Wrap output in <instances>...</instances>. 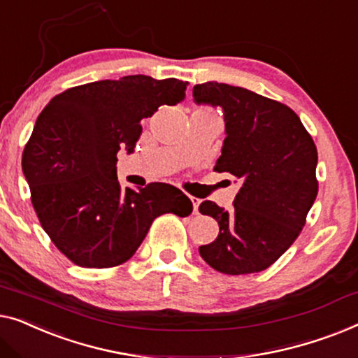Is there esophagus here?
Returning a JSON list of instances; mask_svg holds the SVG:
<instances>
[{"label": "esophagus", "mask_w": 358, "mask_h": 358, "mask_svg": "<svg viewBox=\"0 0 358 358\" xmlns=\"http://www.w3.org/2000/svg\"><path fill=\"white\" fill-rule=\"evenodd\" d=\"M189 199H191V204H193V210H194V214H198V208H199V203H201V201H199L198 198H194V196H189Z\"/></svg>", "instance_id": "34e87169"}]
</instances>
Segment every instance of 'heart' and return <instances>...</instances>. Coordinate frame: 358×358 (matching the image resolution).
<instances>
[{
    "mask_svg": "<svg viewBox=\"0 0 358 358\" xmlns=\"http://www.w3.org/2000/svg\"><path fill=\"white\" fill-rule=\"evenodd\" d=\"M199 110H203V112H208V110H204V108H199ZM209 113V112H208Z\"/></svg>",
    "mask_w": 358,
    "mask_h": 358,
    "instance_id": "heart-1",
    "label": "heart"
}]
</instances>
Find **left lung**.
Returning a JSON list of instances; mask_svg holds the SVG:
<instances>
[{
	"instance_id": "left-lung-1",
	"label": "left lung",
	"mask_w": 358,
	"mask_h": 358,
	"mask_svg": "<svg viewBox=\"0 0 358 358\" xmlns=\"http://www.w3.org/2000/svg\"><path fill=\"white\" fill-rule=\"evenodd\" d=\"M196 103L222 107L225 139L214 170L240 183L234 209L204 201L219 235L199 246L210 268L251 274L274 264L300 235L318 194V152L299 115L278 100L215 83L193 87Z\"/></svg>"
}]
</instances>
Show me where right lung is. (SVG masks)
<instances>
[{
	"label": "right lung",
	"mask_w": 358,
	"mask_h": 358,
	"mask_svg": "<svg viewBox=\"0 0 358 358\" xmlns=\"http://www.w3.org/2000/svg\"><path fill=\"white\" fill-rule=\"evenodd\" d=\"M175 78L124 76L76 85L38 115L22 152L37 217L55 246L80 268H113L136 253L154 219L186 217L193 204L167 183L122 188L117 154L134 150L143 127L164 105L185 99Z\"/></svg>",
	"instance_id": "right-lung-1"
}]
</instances>
